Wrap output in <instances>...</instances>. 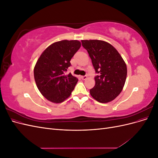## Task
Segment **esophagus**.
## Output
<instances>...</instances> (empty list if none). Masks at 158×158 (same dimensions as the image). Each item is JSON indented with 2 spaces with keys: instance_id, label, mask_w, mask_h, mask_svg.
<instances>
[{
  "instance_id": "esophagus-1",
  "label": "esophagus",
  "mask_w": 158,
  "mask_h": 158,
  "mask_svg": "<svg viewBox=\"0 0 158 158\" xmlns=\"http://www.w3.org/2000/svg\"><path fill=\"white\" fill-rule=\"evenodd\" d=\"M81 78H82V79L83 80H85L87 79L88 76H81Z\"/></svg>"
}]
</instances>
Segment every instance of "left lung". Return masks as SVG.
I'll return each instance as SVG.
<instances>
[{"label":"left lung","mask_w":158,"mask_h":158,"mask_svg":"<svg viewBox=\"0 0 158 158\" xmlns=\"http://www.w3.org/2000/svg\"><path fill=\"white\" fill-rule=\"evenodd\" d=\"M81 41L98 74L95 77L94 87L89 90L90 95L100 103L113 101L121 94L125 84L127 68L125 60L117 50L106 41Z\"/></svg>","instance_id":"1"}]
</instances>
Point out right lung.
Masks as SVG:
<instances>
[{
  "mask_svg": "<svg viewBox=\"0 0 158 158\" xmlns=\"http://www.w3.org/2000/svg\"><path fill=\"white\" fill-rule=\"evenodd\" d=\"M78 40H62L50 45L42 52L34 67V78L41 94L51 102L59 103L67 99L78 78L66 71L70 61L80 48Z\"/></svg>",
  "mask_w": 158,
  "mask_h": 158,
  "instance_id": "obj_1",
  "label": "right lung"
}]
</instances>
